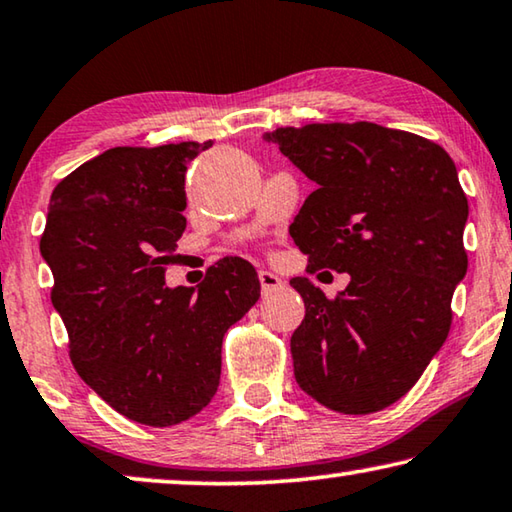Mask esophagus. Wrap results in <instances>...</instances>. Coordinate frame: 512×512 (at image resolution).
<instances>
[{"mask_svg": "<svg viewBox=\"0 0 512 512\" xmlns=\"http://www.w3.org/2000/svg\"><path fill=\"white\" fill-rule=\"evenodd\" d=\"M259 285H262V294H273V291L285 287V282L271 271H259Z\"/></svg>", "mask_w": 512, "mask_h": 512, "instance_id": "esophagus-1", "label": "esophagus"}]
</instances>
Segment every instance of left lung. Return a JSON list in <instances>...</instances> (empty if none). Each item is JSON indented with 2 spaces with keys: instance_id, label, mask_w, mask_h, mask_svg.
Instances as JSON below:
<instances>
[{
  "instance_id": "1",
  "label": "left lung",
  "mask_w": 512,
  "mask_h": 512,
  "mask_svg": "<svg viewBox=\"0 0 512 512\" xmlns=\"http://www.w3.org/2000/svg\"><path fill=\"white\" fill-rule=\"evenodd\" d=\"M316 182L291 239L307 273H348L328 298L294 278L305 319L291 335L303 392L342 415L405 396L451 330L467 273V196L442 145L376 123H312L266 132Z\"/></svg>"
}]
</instances>
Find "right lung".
<instances>
[{
    "label": "right lung",
    "mask_w": 512,
    "mask_h": 512,
    "mask_svg": "<svg viewBox=\"0 0 512 512\" xmlns=\"http://www.w3.org/2000/svg\"><path fill=\"white\" fill-rule=\"evenodd\" d=\"M212 145L97 154L56 184L40 237L72 367L113 410L154 428L212 401L223 335L259 298L241 257L218 259L198 287H166L186 227V164Z\"/></svg>",
    "instance_id": "1"
}]
</instances>
